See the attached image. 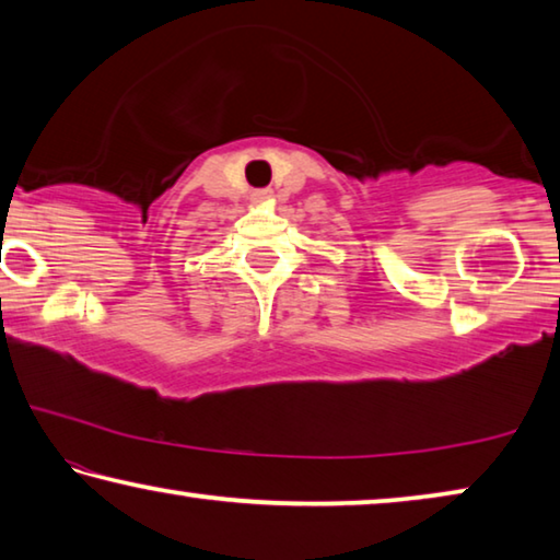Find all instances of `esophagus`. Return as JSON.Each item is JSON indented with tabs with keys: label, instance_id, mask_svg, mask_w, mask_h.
Segmentation results:
<instances>
[{
	"label": "esophagus",
	"instance_id": "esophagus-1",
	"mask_svg": "<svg viewBox=\"0 0 560 560\" xmlns=\"http://www.w3.org/2000/svg\"><path fill=\"white\" fill-rule=\"evenodd\" d=\"M269 189H259V192H254V200L257 202H264V200H269Z\"/></svg>",
	"mask_w": 560,
	"mask_h": 560
}]
</instances>
